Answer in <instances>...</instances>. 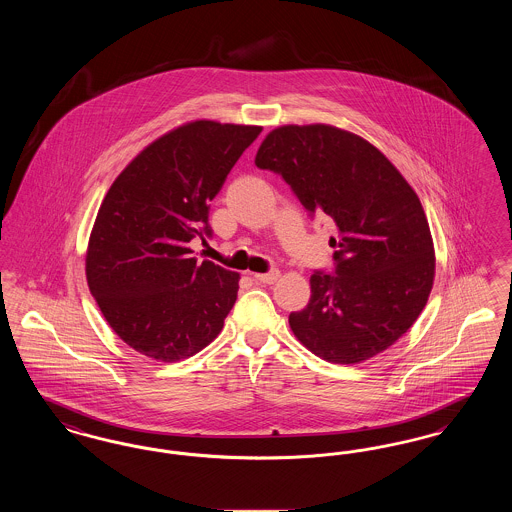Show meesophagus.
<instances>
[{
    "label": "esophagus",
    "instance_id": "esophagus-1",
    "mask_svg": "<svg viewBox=\"0 0 512 512\" xmlns=\"http://www.w3.org/2000/svg\"><path fill=\"white\" fill-rule=\"evenodd\" d=\"M278 278H280V270H270V272H265V274H255V280H259L263 284H274Z\"/></svg>",
    "mask_w": 512,
    "mask_h": 512
}]
</instances>
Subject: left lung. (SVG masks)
I'll list each match as a JSON object with an SVG mask.
<instances>
[{
    "instance_id": "8db88e82",
    "label": "left lung",
    "mask_w": 512,
    "mask_h": 512,
    "mask_svg": "<svg viewBox=\"0 0 512 512\" xmlns=\"http://www.w3.org/2000/svg\"><path fill=\"white\" fill-rule=\"evenodd\" d=\"M309 213L334 220L336 276L315 272L311 299L290 315L295 338L320 359L357 365L411 326L434 286L436 253L418 195L365 138L332 124H284L257 151Z\"/></svg>"
}]
</instances>
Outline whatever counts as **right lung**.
I'll use <instances>...</instances> for the list:
<instances>
[{
	"mask_svg": "<svg viewBox=\"0 0 512 512\" xmlns=\"http://www.w3.org/2000/svg\"><path fill=\"white\" fill-rule=\"evenodd\" d=\"M263 126L190 121L144 147L103 197L86 249V280L113 332L161 363L215 340L240 274L197 263L188 247L211 234L209 201Z\"/></svg>",
	"mask_w": 512,
	"mask_h": 512,
	"instance_id": "1",
	"label": "right lung"
}]
</instances>
